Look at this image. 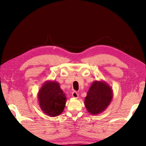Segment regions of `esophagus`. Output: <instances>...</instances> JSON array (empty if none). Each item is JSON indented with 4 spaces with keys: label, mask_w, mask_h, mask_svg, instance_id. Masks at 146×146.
Segmentation results:
<instances>
[{
    "label": "esophagus",
    "mask_w": 146,
    "mask_h": 146,
    "mask_svg": "<svg viewBox=\"0 0 146 146\" xmlns=\"http://www.w3.org/2000/svg\"><path fill=\"white\" fill-rule=\"evenodd\" d=\"M72 96L74 98H78V94L76 91H74L72 93Z\"/></svg>",
    "instance_id": "1"
}]
</instances>
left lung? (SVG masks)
<instances>
[{"instance_id": "obj_1", "label": "left lung", "mask_w": 146, "mask_h": 146, "mask_svg": "<svg viewBox=\"0 0 146 146\" xmlns=\"http://www.w3.org/2000/svg\"><path fill=\"white\" fill-rule=\"evenodd\" d=\"M113 98V90L108 84L102 80L92 82L84 101L87 111L96 115L105 111Z\"/></svg>"}]
</instances>
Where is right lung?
Listing matches in <instances>:
<instances>
[{
    "label": "right lung",
    "mask_w": 146,
    "mask_h": 146,
    "mask_svg": "<svg viewBox=\"0 0 146 146\" xmlns=\"http://www.w3.org/2000/svg\"><path fill=\"white\" fill-rule=\"evenodd\" d=\"M38 99L42 112L50 117H55L63 111L66 94L61 89L58 82L48 80L39 90Z\"/></svg>",
    "instance_id": "obj_1"
}]
</instances>
